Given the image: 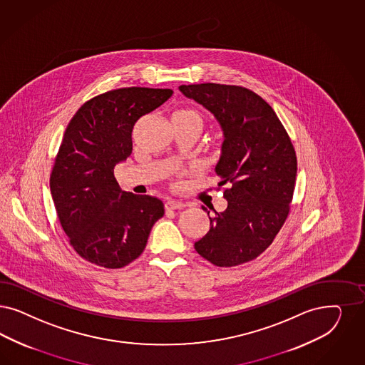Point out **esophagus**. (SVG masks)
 Wrapping results in <instances>:
<instances>
[{
  "mask_svg": "<svg viewBox=\"0 0 365 365\" xmlns=\"http://www.w3.org/2000/svg\"><path fill=\"white\" fill-rule=\"evenodd\" d=\"M186 205L183 202L174 201V200H168L165 202V210H179L183 209Z\"/></svg>",
  "mask_w": 365,
  "mask_h": 365,
  "instance_id": "esophagus-1",
  "label": "esophagus"
}]
</instances>
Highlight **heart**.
<instances>
[{
  "instance_id": "1",
  "label": "heart",
  "mask_w": 365,
  "mask_h": 365,
  "mask_svg": "<svg viewBox=\"0 0 365 365\" xmlns=\"http://www.w3.org/2000/svg\"><path fill=\"white\" fill-rule=\"evenodd\" d=\"M173 123L176 125L183 126V128L197 129L201 133L205 117L195 108H180L173 114Z\"/></svg>"
}]
</instances>
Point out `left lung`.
Segmentation results:
<instances>
[{"label": "left lung", "instance_id": "8db88e82", "mask_svg": "<svg viewBox=\"0 0 365 365\" xmlns=\"http://www.w3.org/2000/svg\"><path fill=\"white\" fill-rule=\"evenodd\" d=\"M179 90L210 110L225 136L215 173L218 190L227 186V207L209 215L210 230L194 244L195 251L217 267L248 263L272 244L289 217L294 145L274 109L250 88L200 83Z\"/></svg>", "mask_w": 365, "mask_h": 365}]
</instances>
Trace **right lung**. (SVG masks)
<instances>
[{"label": "right lung", "mask_w": 365, "mask_h": 365, "mask_svg": "<svg viewBox=\"0 0 365 365\" xmlns=\"http://www.w3.org/2000/svg\"><path fill=\"white\" fill-rule=\"evenodd\" d=\"M171 88H123L85 102L66 128L51 171L59 222L88 263L123 268L143 253L163 202L121 191L114 165L132 153L133 126L173 96Z\"/></svg>", "instance_id": "right-lung-1"}]
</instances>
